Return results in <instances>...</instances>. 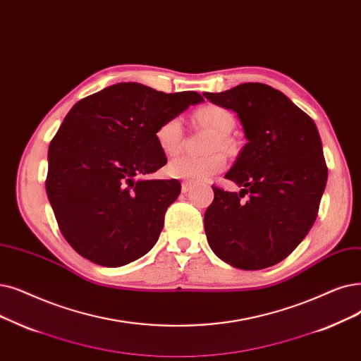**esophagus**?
Masks as SVG:
<instances>
[{"label":"esophagus","instance_id":"esophagus-1","mask_svg":"<svg viewBox=\"0 0 361 361\" xmlns=\"http://www.w3.org/2000/svg\"><path fill=\"white\" fill-rule=\"evenodd\" d=\"M192 189H193V185H192L190 183H187V181H184V183L181 184V192H183L184 195H189V193L192 192Z\"/></svg>","mask_w":361,"mask_h":361}]
</instances>
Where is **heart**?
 <instances>
[{"label": "heart", "instance_id": "1", "mask_svg": "<svg viewBox=\"0 0 361 361\" xmlns=\"http://www.w3.org/2000/svg\"><path fill=\"white\" fill-rule=\"evenodd\" d=\"M195 121L214 133V138L209 145V150L231 152L233 142L228 134L234 128V116L227 109L208 104L200 107L193 115ZM156 143L165 154H176L181 147L183 123L180 118H171L162 122L154 133ZM226 159L221 153H211L203 158L196 156H178L168 164V174L174 178L185 180L190 184H202L208 181L216 172L223 171Z\"/></svg>", "mask_w": 361, "mask_h": 361}]
</instances>
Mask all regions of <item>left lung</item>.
Returning <instances> with one entry per match:
<instances>
[{
	"mask_svg": "<svg viewBox=\"0 0 361 361\" xmlns=\"http://www.w3.org/2000/svg\"><path fill=\"white\" fill-rule=\"evenodd\" d=\"M211 103L238 114L247 143L226 178L242 190L214 189L205 212L214 254L242 270L283 261L316 221L327 166L314 121L283 92L246 82L223 92H203ZM249 194L250 199H240Z\"/></svg>",
	"mask_w": 361,
	"mask_h": 361,
	"instance_id": "left-lung-1",
	"label": "left lung"
}]
</instances>
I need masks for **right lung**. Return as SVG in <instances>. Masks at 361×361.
<instances>
[{"mask_svg": "<svg viewBox=\"0 0 361 361\" xmlns=\"http://www.w3.org/2000/svg\"><path fill=\"white\" fill-rule=\"evenodd\" d=\"M200 102L195 91L119 82L71 109L49 147L45 189L61 234L81 257L121 267L158 242L181 184L143 178L166 164L154 133Z\"/></svg>", "mask_w": 361, "mask_h": 361, "instance_id": "obj_1", "label": "right lung"}]
</instances>
